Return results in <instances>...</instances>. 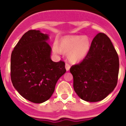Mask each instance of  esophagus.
I'll list each match as a JSON object with an SVG mask.
<instances>
[{"label": "esophagus", "instance_id": "1", "mask_svg": "<svg viewBox=\"0 0 126 126\" xmlns=\"http://www.w3.org/2000/svg\"><path fill=\"white\" fill-rule=\"evenodd\" d=\"M65 69H66L67 71H68L70 69V65H69V64H67V63H66V64H65Z\"/></svg>", "mask_w": 126, "mask_h": 126}]
</instances>
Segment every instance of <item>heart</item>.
I'll list each match as a JSON object with an SVG mask.
<instances>
[{"instance_id":"heart-1","label":"heart","mask_w":126,"mask_h":126,"mask_svg":"<svg viewBox=\"0 0 126 126\" xmlns=\"http://www.w3.org/2000/svg\"><path fill=\"white\" fill-rule=\"evenodd\" d=\"M90 40L86 36H73L61 40L58 44L53 45V50L56 53H67V59L72 64L83 61L88 55L90 49Z\"/></svg>"}]
</instances>
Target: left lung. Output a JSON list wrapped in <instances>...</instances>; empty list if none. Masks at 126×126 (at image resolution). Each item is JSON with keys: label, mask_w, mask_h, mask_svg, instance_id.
<instances>
[{"label": "left lung", "mask_w": 126, "mask_h": 126, "mask_svg": "<svg viewBox=\"0 0 126 126\" xmlns=\"http://www.w3.org/2000/svg\"><path fill=\"white\" fill-rule=\"evenodd\" d=\"M119 70V60L113 44L106 34L98 33L86 57L70 69L74 91L86 102L102 100L116 86Z\"/></svg>", "instance_id": "8db88e82"}]
</instances>
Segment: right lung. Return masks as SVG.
<instances>
[{
  "label": "right lung",
  "instance_id": "right-lung-1",
  "mask_svg": "<svg viewBox=\"0 0 126 126\" xmlns=\"http://www.w3.org/2000/svg\"><path fill=\"white\" fill-rule=\"evenodd\" d=\"M47 34L29 30L14 48L11 58V78L23 97L35 103L48 100L59 79L66 72L65 63L51 60Z\"/></svg>",
  "mask_w": 126,
  "mask_h": 126
}]
</instances>
